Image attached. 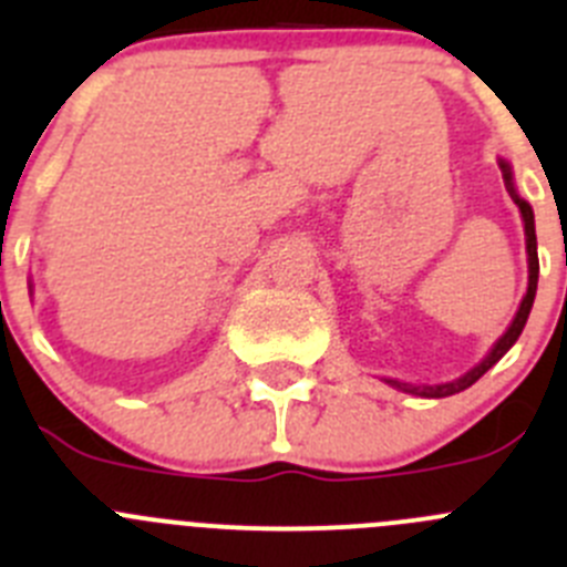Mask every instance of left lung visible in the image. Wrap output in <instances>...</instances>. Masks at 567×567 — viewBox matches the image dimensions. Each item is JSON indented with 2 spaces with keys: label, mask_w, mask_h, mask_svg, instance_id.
<instances>
[{
  "label": "left lung",
  "mask_w": 567,
  "mask_h": 567,
  "mask_svg": "<svg viewBox=\"0 0 567 567\" xmlns=\"http://www.w3.org/2000/svg\"><path fill=\"white\" fill-rule=\"evenodd\" d=\"M499 169H503V181H506L508 192H512L514 203L519 206V214H523V223H525V251H528V290H525L523 302H519V310L517 316H514V321L508 324V330L497 339V344L492 347V353L486 355V359L481 361L477 367H472V370L466 372V375H461V379L455 381H446V384H406V381H398V379H384L386 384L395 386V390L401 392H412V395H421V398H446V395H455V392L466 390V386H472L474 381L481 379L483 372L492 370L494 364H497L503 355L508 353L514 347V341L519 339V333H523L525 321H528V313H532V305H534V296H537V277H539V259H537V231H534V212L532 206L523 200V197L517 195V188H514L512 183V166H508L506 161H499Z\"/></svg>",
  "instance_id": "1"
}]
</instances>
